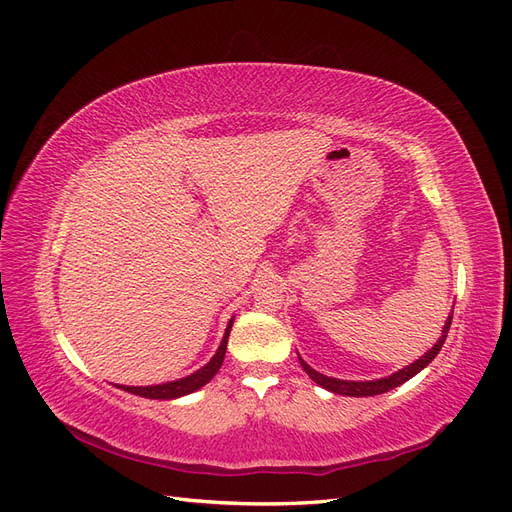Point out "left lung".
Instances as JSON below:
<instances>
[{
	"label": "left lung",
	"instance_id": "8db88e82",
	"mask_svg": "<svg viewBox=\"0 0 512 512\" xmlns=\"http://www.w3.org/2000/svg\"><path fill=\"white\" fill-rule=\"evenodd\" d=\"M451 322H453V314H448V318L444 322L442 335H440L438 342L433 344V348H429L421 356V359H416L414 363L406 365L404 369H399V371H395V374L386 376V378H376V380H339V378H331V376L320 374V371H316L314 367H309L301 359V356H299V363H301V367L305 369V374L309 378H312L318 386H322V389H327V391H331L335 395H348V397H374V395H382L386 391L395 389V386L408 382L410 378H414L418 374V371L425 369L433 359H436L442 344H444V339H446V333H448V329H451Z\"/></svg>",
	"mask_w": 512,
	"mask_h": 512
}]
</instances>
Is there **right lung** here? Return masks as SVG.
<instances>
[{
	"label": "right lung",
	"mask_w": 512,
	"mask_h": 512,
	"mask_svg": "<svg viewBox=\"0 0 512 512\" xmlns=\"http://www.w3.org/2000/svg\"><path fill=\"white\" fill-rule=\"evenodd\" d=\"M232 320H228V327L224 331V337L220 342V348L218 352H215L211 356V361L207 365H203L200 369H196L194 374L185 376V378H179V380H170V382H162V384H151V386H123V384H115L117 389L121 391H128L132 395H138V397H145V399H177V397H183V395H190L198 389H203V386L218 374L222 363H224V356H226V344H228V335H230V329H232Z\"/></svg>",
	"instance_id": "obj_1"
}]
</instances>
